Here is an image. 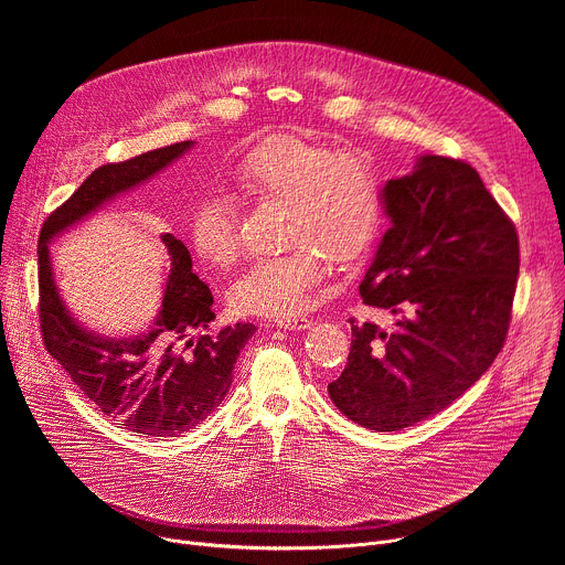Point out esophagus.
<instances>
[{
	"label": "esophagus",
	"instance_id": "34e87169",
	"mask_svg": "<svg viewBox=\"0 0 565 565\" xmlns=\"http://www.w3.org/2000/svg\"><path fill=\"white\" fill-rule=\"evenodd\" d=\"M275 324L279 329H288V331H303V329H310L312 321L301 315V317H281L275 321Z\"/></svg>",
	"mask_w": 565,
	"mask_h": 565
}]
</instances>
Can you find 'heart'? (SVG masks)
<instances>
[{
  "instance_id": "obj_1",
  "label": "heart",
  "mask_w": 565,
  "mask_h": 565,
  "mask_svg": "<svg viewBox=\"0 0 565 565\" xmlns=\"http://www.w3.org/2000/svg\"><path fill=\"white\" fill-rule=\"evenodd\" d=\"M230 181L255 201L286 205L284 255L253 259L230 288L236 312L292 317L324 277V259L344 264L371 250L384 227V185L364 156L297 136H275L241 156ZM190 241L212 266H227L241 248L230 194H205L190 214Z\"/></svg>"
}]
</instances>
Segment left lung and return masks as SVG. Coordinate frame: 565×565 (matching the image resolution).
<instances>
[{
	"label": "left lung",
	"instance_id": "8db88e82",
	"mask_svg": "<svg viewBox=\"0 0 565 565\" xmlns=\"http://www.w3.org/2000/svg\"><path fill=\"white\" fill-rule=\"evenodd\" d=\"M384 212L391 227L360 295L399 319L393 331L351 319L349 362L329 395L349 420L397 431L449 407L501 353L519 234L478 172L445 156H420L388 181Z\"/></svg>",
	"mask_w": 565,
	"mask_h": 565
}]
</instances>
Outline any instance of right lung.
I'll return each mask as SVG.
<instances>
[{
    "label": "right lung",
    "mask_w": 565,
    "mask_h": 565,
    "mask_svg": "<svg viewBox=\"0 0 565 565\" xmlns=\"http://www.w3.org/2000/svg\"><path fill=\"white\" fill-rule=\"evenodd\" d=\"M192 145L183 140L98 168L49 214L38 241L44 349L103 416L147 438H170L199 427L223 402L236 358L257 329L241 321L210 333L216 317L212 292L192 273L183 241L168 232L160 241L170 255V275L149 331L136 338L92 333L77 324L60 299L49 244L103 203L166 170Z\"/></svg>",
    "instance_id": "obj_1"
}]
</instances>
